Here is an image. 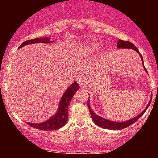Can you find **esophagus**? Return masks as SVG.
Here are the masks:
<instances>
[{
	"label": "esophagus",
	"mask_w": 158,
	"mask_h": 158,
	"mask_svg": "<svg viewBox=\"0 0 158 158\" xmlns=\"http://www.w3.org/2000/svg\"><path fill=\"white\" fill-rule=\"evenodd\" d=\"M77 81L80 85H85L87 82V79L84 75L79 76V77L77 78Z\"/></svg>",
	"instance_id": "obj_1"
}]
</instances>
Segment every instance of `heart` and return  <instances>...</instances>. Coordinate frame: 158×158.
Instances as JSON below:
<instances>
[{
  "label": "heart",
  "instance_id": "obj_1",
  "mask_svg": "<svg viewBox=\"0 0 158 158\" xmlns=\"http://www.w3.org/2000/svg\"><path fill=\"white\" fill-rule=\"evenodd\" d=\"M97 49V45L94 41H88L78 47L79 55L88 56L93 54Z\"/></svg>",
  "mask_w": 158,
  "mask_h": 158
}]
</instances>
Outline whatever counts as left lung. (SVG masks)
Returning <instances> with one entry per match:
<instances>
[{"label": "left lung", "instance_id": "8db88e82", "mask_svg": "<svg viewBox=\"0 0 158 158\" xmlns=\"http://www.w3.org/2000/svg\"><path fill=\"white\" fill-rule=\"evenodd\" d=\"M117 48L131 49V50H133L137 52H138L139 56H140V59H141V61H142L144 70H146V72H147V70H146V68L144 67V64H143V59L142 55H140V54H139L138 49L137 48V47H135V45L132 44V43L129 42V41H123V40L119 39V41H117ZM151 101H152V98L150 99L149 102H148V104L147 105V106H146V108H145V109L143 110L140 114H138L137 116H136V117H134V118L129 119V120L123 121V122H117V121L109 120V119L102 118V117H101L100 116L97 115V114L96 113H94V110L90 108L89 99H88V109H89V110H90V115H91V118H92V119H93L94 123H95L97 126H99V127H102V128H108V129H110V130H121V129H123V128H127V127H128L129 126H131V125L133 124V123H135L136 121H137V119H138L139 117H141V116H143V114L146 112V110H147L148 106H150Z\"/></svg>", "mask_w": 158, "mask_h": 158}]
</instances>
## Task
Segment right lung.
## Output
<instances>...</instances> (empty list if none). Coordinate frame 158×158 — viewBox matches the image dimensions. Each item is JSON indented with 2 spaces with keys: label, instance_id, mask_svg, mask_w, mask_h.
Returning <instances> with one entry per match:
<instances>
[{
  "label": "right lung",
  "instance_id": "right-lung-1",
  "mask_svg": "<svg viewBox=\"0 0 158 158\" xmlns=\"http://www.w3.org/2000/svg\"><path fill=\"white\" fill-rule=\"evenodd\" d=\"M52 41H50V39L48 37L45 38H38L32 40H28L24 41L23 44L20 45L19 48H22L27 44H36V43H45V44H50ZM79 89V85L77 84V81H74L70 87L65 90L61 97L59 106L58 108L57 112L54 114L51 118L48 119L44 122L41 123H27L30 126L37 129L43 130V131H51V130H57L61 128L67 123L68 118V106L71 101L72 98L74 96L76 92Z\"/></svg>",
  "mask_w": 158,
  "mask_h": 158
}]
</instances>
